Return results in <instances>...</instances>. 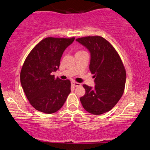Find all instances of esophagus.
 Returning <instances> with one entry per match:
<instances>
[{
    "instance_id": "1",
    "label": "esophagus",
    "mask_w": 150,
    "mask_h": 150,
    "mask_svg": "<svg viewBox=\"0 0 150 150\" xmlns=\"http://www.w3.org/2000/svg\"><path fill=\"white\" fill-rule=\"evenodd\" d=\"M71 85H72L73 86H74V87H81V84L79 83H76V82H71Z\"/></svg>"
}]
</instances>
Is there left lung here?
<instances>
[{"instance_id":"1","label":"left lung","mask_w":150,"mask_h":150,"mask_svg":"<svg viewBox=\"0 0 150 150\" xmlns=\"http://www.w3.org/2000/svg\"><path fill=\"white\" fill-rule=\"evenodd\" d=\"M91 54L89 69L96 85H83L85 94L80 98L83 108L93 115L111 110L124 93L126 72L120 55L107 40L100 36H87L76 40Z\"/></svg>"}]
</instances>
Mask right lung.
I'll return each mask as SVG.
<instances>
[{
    "label": "right lung",
    "instance_id": "right-lung-1",
    "mask_svg": "<svg viewBox=\"0 0 150 150\" xmlns=\"http://www.w3.org/2000/svg\"><path fill=\"white\" fill-rule=\"evenodd\" d=\"M74 39L45 38L24 61L20 83L30 104L39 111L46 114L57 112L71 92L70 81L55 79L52 73L59 69L63 52Z\"/></svg>",
    "mask_w": 150,
    "mask_h": 150
}]
</instances>
